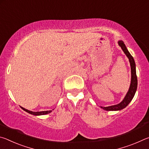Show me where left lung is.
<instances>
[{"mask_svg": "<svg viewBox=\"0 0 149 149\" xmlns=\"http://www.w3.org/2000/svg\"><path fill=\"white\" fill-rule=\"evenodd\" d=\"M118 43L121 47V49H122L125 54L126 55V56H127L128 58V59H129L131 66V75H132L131 77H131V83L129 90H128L127 94L125 95L124 99L122 100V102H120L119 104H118L109 106V107H100V108H102L103 110L107 111H118L125 108L130 104V102L132 100L133 98L134 97V95L135 94L137 88V75H136V65L135 60L133 59V56L130 53V52L128 51V50L127 48H126L125 44L123 43V42L122 40L118 41Z\"/></svg>", "mask_w": 149, "mask_h": 149, "instance_id": "1", "label": "left lung"}]
</instances>
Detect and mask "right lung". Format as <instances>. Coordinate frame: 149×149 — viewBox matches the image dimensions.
Instances as JSON below:
<instances>
[{
  "label": "right lung",
  "instance_id": "obj_1",
  "mask_svg": "<svg viewBox=\"0 0 149 149\" xmlns=\"http://www.w3.org/2000/svg\"><path fill=\"white\" fill-rule=\"evenodd\" d=\"M21 107L22 109H23L24 111H26L27 113H29L30 114H32V115H35V116H41V115H45V114H49L52 112V110H47V111H41V112H33V111H30L29 110H27L26 108H24L23 107Z\"/></svg>",
  "mask_w": 149,
  "mask_h": 149
}]
</instances>
